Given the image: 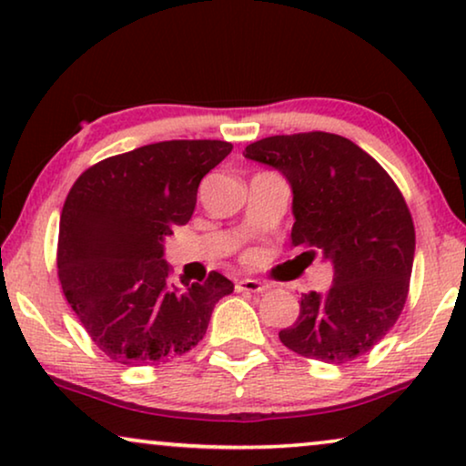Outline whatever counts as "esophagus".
<instances>
[{"instance_id": "34e87169", "label": "esophagus", "mask_w": 466, "mask_h": 466, "mask_svg": "<svg viewBox=\"0 0 466 466\" xmlns=\"http://www.w3.org/2000/svg\"><path fill=\"white\" fill-rule=\"evenodd\" d=\"M269 286L258 282V279H250V278H244V279H238L235 282V290L238 292H254V295H258V292H265Z\"/></svg>"}]
</instances>
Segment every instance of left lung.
Here are the masks:
<instances>
[{"label":"left lung","instance_id":"left-lung-1","mask_svg":"<svg viewBox=\"0 0 466 466\" xmlns=\"http://www.w3.org/2000/svg\"><path fill=\"white\" fill-rule=\"evenodd\" d=\"M246 158L282 171L292 188V246L333 263L327 295L308 292L279 341L311 360L367 354L405 308L416 252L410 208L388 171L350 139L309 131L246 146Z\"/></svg>","mask_w":466,"mask_h":466}]
</instances>
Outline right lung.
<instances>
[{
	"label": "right lung",
	"mask_w": 466,
	"mask_h": 466,
	"mask_svg": "<svg viewBox=\"0 0 466 466\" xmlns=\"http://www.w3.org/2000/svg\"><path fill=\"white\" fill-rule=\"evenodd\" d=\"M231 150L220 139L148 144L95 163L69 188L59 282L107 359L150 365L187 354L206 335L214 305L233 292L218 271L176 290L163 260V238L190 220L203 176Z\"/></svg>",
	"instance_id": "add662e5"
}]
</instances>
